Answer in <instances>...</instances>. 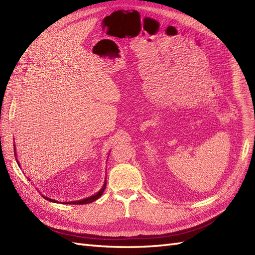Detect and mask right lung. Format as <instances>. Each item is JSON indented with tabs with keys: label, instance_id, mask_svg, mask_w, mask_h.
<instances>
[{
	"label": "right lung",
	"instance_id": "1",
	"mask_svg": "<svg viewBox=\"0 0 255 255\" xmlns=\"http://www.w3.org/2000/svg\"><path fill=\"white\" fill-rule=\"evenodd\" d=\"M15 154H16V151H15ZM106 186H107V181L104 182L103 187H102L101 190H100L99 192H98L97 194H95V195H93V196H90V197H88V198H85V199H82V200H76V201L65 202V204H70V205H85V204H90V202H93V201L97 200L98 198L100 197V196L103 194L104 190H106ZM43 197H44V198H46L47 200H49V201H51V202H56V200H54V199H50V198H47V197H45V196H43Z\"/></svg>",
	"mask_w": 255,
	"mask_h": 255
}]
</instances>
